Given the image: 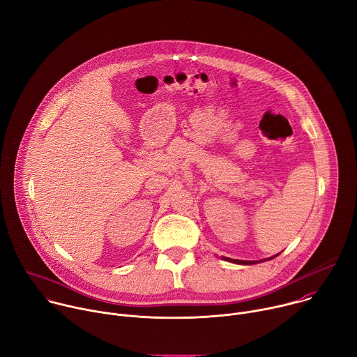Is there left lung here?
I'll return each instance as SVG.
<instances>
[{"label": "left lung", "instance_id": "8db88e82", "mask_svg": "<svg viewBox=\"0 0 357 357\" xmlns=\"http://www.w3.org/2000/svg\"><path fill=\"white\" fill-rule=\"evenodd\" d=\"M275 256H278V255H275ZM275 256L268 257V259H264V260H271V259H274ZM224 259L228 260V261H232V263H238V264H255V263H259V261H248V260H235V259H231V257H224ZM264 260H260V261H264Z\"/></svg>", "mask_w": 357, "mask_h": 357}]
</instances>
